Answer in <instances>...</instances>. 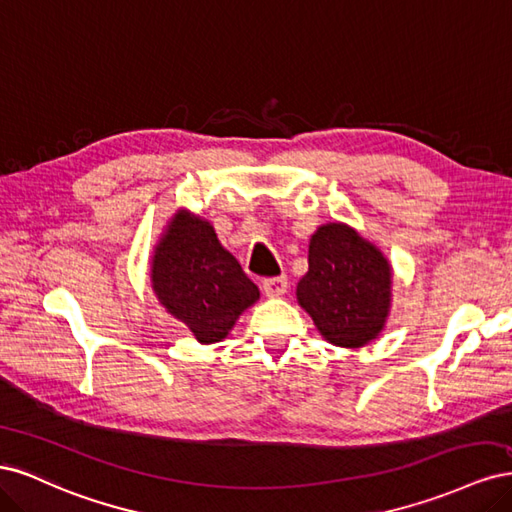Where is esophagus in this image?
<instances>
[{"label":"esophagus","mask_w":512,"mask_h":512,"mask_svg":"<svg viewBox=\"0 0 512 512\" xmlns=\"http://www.w3.org/2000/svg\"><path fill=\"white\" fill-rule=\"evenodd\" d=\"M262 290H265L267 297H282V294H286L288 290V280L284 275L280 277H269V280L262 282Z\"/></svg>","instance_id":"esophagus-1"}]
</instances>
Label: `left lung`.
<instances>
[{
	"mask_svg": "<svg viewBox=\"0 0 512 512\" xmlns=\"http://www.w3.org/2000/svg\"><path fill=\"white\" fill-rule=\"evenodd\" d=\"M297 303L318 333L339 348H363L382 333L393 301L391 260L344 222L316 228Z\"/></svg>",
	"mask_w": 512,
	"mask_h": 512,
	"instance_id": "1",
	"label": "left lung"
}]
</instances>
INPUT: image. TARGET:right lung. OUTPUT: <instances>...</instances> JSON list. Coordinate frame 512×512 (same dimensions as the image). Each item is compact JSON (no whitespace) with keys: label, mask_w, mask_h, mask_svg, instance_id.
<instances>
[{"label":"right lung","mask_w":512,"mask_h":512,"mask_svg":"<svg viewBox=\"0 0 512 512\" xmlns=\"http://www.w3.org/2000/svg\"><path fill=\"white\" fill-rule=\"evenodd\" d=\"M149 280L160 305L200 344L222 342L260 299L258 286L220 243L213 224L185 207L162 228L149 258Z\"/></svg>","instance_id":"obj_1"}]
</instances>
